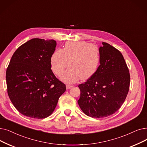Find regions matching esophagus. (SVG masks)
I'll return each instance as SVG.
<instances>
[{"instance_id":"1","label":"esophagus","mask_w":147,"mask_h":147,"mask_svg":"<svg viewBox=\"0 0 147 147\" xmlns=\"http://www.w3.org/2000/svg\"><path fill=\"white\" fill-rule=\"evenodd\" d=\"M72 87H73V85H70V84H67V85H66V88H67V89H70V88H71Z\"/></svg>"}]
</instances>
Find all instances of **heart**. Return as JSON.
<instances>
[{
    "label": "heart",
    "mask_w": 147,
    "mask_h": 147,
    "mask_svg": "<svg viewBox=\"0 0 147 147\" xmlns=\"http://www.w3.org/2000/svg\"><path fill=\"white\" fill-rule=\"evenodd\" d=\"M100 60L98 47L85 41L67 42L63 49H58L52 56L51 65L57 76L62 74L68 64L69 67L63 74L62 79L74 83L80 78L86 80L97 71Z\"/></svg>",
    "instance_id": "1"
}]
</instances>
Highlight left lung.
<instances>
[{
  "mask_svg": "<svg viewBox=\"0 0 147 147\" xmlns=\"http://www.w3.org/2000/svg\"><path fill=\"white\" fill-rule=\"evenodd\" d=\"M100 47V65L84 84L78 104L86 115L101 118L115 113L129 92L130 76L121 53L107 42Z\"/></svg>",
  "mask_w": 147,
  "mask_h": 147,
  "instance_id": "8db88e82",
  "label": "left lung"
}]
</instances>
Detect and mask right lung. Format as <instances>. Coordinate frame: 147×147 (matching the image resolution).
I'll return each mask as SVG.
<instances>
[{
  "instance_id": "obj_1",
  "label": "right lung",
  "mask_w": 147,
  "mask_h": 147,
  "mask_svg": "<svg viewBox=\"0 0 147 147\" xmlns=\"http://www.w3.org/2000/svg\"><path fill=\"white\" fill-rule=\"evenodd\" d=\"M56 42L34 38L19 47L6 69L8 96L24 116L42 119L54 111L65 85L52 72L51 58Z\"/></svg>"
}]
</instances>
